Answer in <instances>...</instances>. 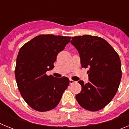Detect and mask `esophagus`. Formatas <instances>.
I'll use <instances>...</instances> for the list:
<instances>
[{"label":"esophagus","instance_id":"esophagus-1","mask_svg":"<svg viewBox=\"0 0 129 129\" xmlns=\"http://www.w3.org/2000/svg\"><path fill=\"white\" fill-rule=\"evenodd\" d=\"M76 83L75 81L72 80V79H70V85H72V84H74V83Z\"/></svg>","mask_w":129,"mask_h":129}]
</instances>
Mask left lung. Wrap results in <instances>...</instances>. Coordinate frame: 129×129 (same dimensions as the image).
<instances>
[{"instance_id":"left-lung-1","label":"left lung","mask_w":129,"mask_h":129,"mask_svg":"<svg viewBox=\"0 0 129 129\" xmlns=\"http://www.w3.org/2000/svg\"><path fill=\"white\" fill-rule=\"evenodd\" d=\"M70 43L78 51L81 67L89 68V82L78 81L82 89L76 95V100L88 110H101L118 91L121 78L119 55L107 41L96 36H76Z\"/></svg>"}]
</instances>
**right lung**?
<instances>
[{"label": "right lung", "mask_w": 129, "mask_h": 129, "mask_svg": "<svg viewBox=\"0 0 129 129\" xmlns=\"http://www.w3.org/2000/svg\"><path fill=\"white\" fill-rule=\"evenodd\" d=\"M70 38L40 35L20 48L16 61V81L24 101L34 110L46 112L54 109L68 87V77L58 78L46 72L54 68L57 55Z\"/></svg>", "instance_id": "obj_1"}]
</instances>
